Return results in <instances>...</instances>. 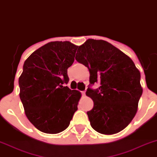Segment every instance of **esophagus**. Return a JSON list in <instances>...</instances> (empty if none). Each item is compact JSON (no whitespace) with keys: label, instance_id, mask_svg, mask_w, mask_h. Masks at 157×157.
Returning a JSON list of instances; mask_svg holds the SVG:
<instances>
[{"label":"esophagus","instance_id":"34e87169","mask_svg":"<svg viewBox=\"0 0 157 157\" xmlns=\"http://www.w3.org/2000/svg\"><path fill=\"white\" fill-rule=\"evenodd\" d=\"M81 93H82V95H85L86 90H84V91H81Z\"/></svg>","mask_w":157,"mask_h":157}]
</instances>
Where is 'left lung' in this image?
I'll return each instance as SVG.
<instances>
[{
    "mask_svg": "<svg viewBox=\"0 0 157 157\" xmlns=\"http://www.w3.org/2000/svg\"><path fill=\"white\" fill-rule=\"evenodd\" d=\"M75 59L89 69L90 86L100 83L86 92L94 101L86 113L92 128L106 135L123 130L135 117L143 92L134 63L109 43L93 39L79 46Z\"/></svg>",
    "mask_w": 157,
    "mask_h": 157,
    "instance_id": "left-lung-1",
    "label": "left lung"
}]
</instances>
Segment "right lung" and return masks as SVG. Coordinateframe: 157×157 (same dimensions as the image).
<instances>
[{
    "mask_svg": "<svg viewBox=\"0 0 157 157\" xmlns=\"http://www.w3.org/2000/svg\"><path fill=\"white\" fill-rule=\"evenodd\" d=\"M77 48L69 41L48 43L24 63L20 98L28 119L41 132L55 134L65 130L78 109L81 93L66 86Z\"/></svg>",
    "mask_w": 157,
    "mask_h": 157,
    "instance_id": "add662e5",
    "label": "right lung"
}]
</instances>
